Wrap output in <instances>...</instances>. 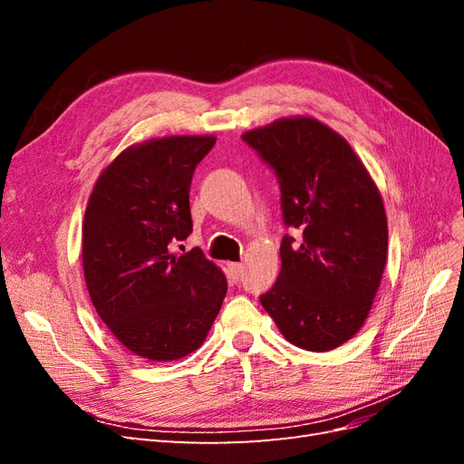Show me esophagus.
<instances>
[{"mask_svg": "<svg viewBox=\"0 0 464 464\" xmlns=\"http://www.w3.org/2000/svg\"><path fill=\"white\" fill-rule=\"evenodd\" d=\"M228 273L232 278H240L244 273V263H228Z\"/></svg>", "mask_w": 464, "mask_h": 464, "instance_id": "1", "label": "esophagus"}]
</instances>
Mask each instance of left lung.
<instances>
[{
  "instance_id": "8db88e82",
  "label": "left lung",
  "mask_w": 464,
  "mask_h": 464,
  "mask_svg": "<svg viewBox=\"0 0 464 464\" xmlns=\"http://www.w3.org/2000/svg\"><path fill=\"white\" fill-rule=\"evenodd\" d=\"M244 141L275 168L285 236L280 273L261 305L294 346L329 353L368 319L387 265V215L372 174L346 139L312 116L278 118Z\"/></svg>"
}]
</instances>
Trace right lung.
<instances>
[{"label":"right lung","instance_id":"obj_1","mask_svg":"<svg viewBox=\"0 0 464 464\" xmlns=\"http://www.w3.org/2000/svg\"><path fill=\"white\" fill-rule=\"evenodd\" d=\"M215 135H170L123 149L98 176L82 218V271L110 333L139 358L198 350L227 296L201 249L174 254L193 222L191 178Z\"/></svg>","mask_w":464,"mask_h":464}]
</instances>
